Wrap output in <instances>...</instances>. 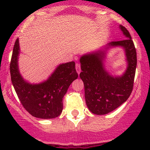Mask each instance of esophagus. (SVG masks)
Returning a JSON list of instances; mask_svg holds the SVG:
<instances>
[{"instance_id":"esophagus-1","label":"esophagus","mask_w":150,"mask_h":150,"mask_svg":"<svg viewBox=\"0 0 150 150\" xmlns=\"http://www.w3.org/2000/svg\"><path fill=\"white\" fill-rule=\"evenodd\" d=\"M75 69H76V71H77V72H78V74L81 73V64H80L79 63H77V64H75Z\"/></svg>"}]
</instances>
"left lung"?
<instances>
[{"label":"left lung","instance_id":"left-lung-1","mask_svg":"<svg viewBox=\"0 0 150 150\" xmlns=\"http://www.w3.org/2000/svg\"><path fill=\"white\" fill-rule=\"evenodd\" d=\"M125 39L110 42L80 58L82 72L80 78L85 87V99L88 110L95 115H106L117 109L131 95L137 68V51L131 35L119 25ZM121 47L127 68L122 75H113L105 68L106 55L110 49Z\"/></svg>","mask_w":150,"mask_h":150}]
</instances>
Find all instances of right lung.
Returning a JSON list of instances; mask_svg holds the SVG:
<instances>
[{"label":"right lung","mask_w":150,"mask_h":150,"mask_svg":"<svg viewBox=\"0 0 150 150\" xmlns=\"http://www.w3.org/2000/svg\"><path fill=\"white\" fill-rule=\"evenodd\" d=\"M19 54L17 38L12 53L10 72L12 84L21 103L30 115L38 118L58 117L63 110V97L70 84L78 77L75 62L59 64L46 80L31 83L20 73L18 62Z\"/></svg>","instance_id":"1"}]
</instances>
